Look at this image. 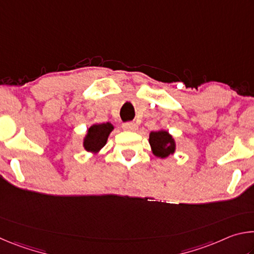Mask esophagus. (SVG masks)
Returning <instances> with one entry per match:
<instances>
[{"label":"esophagus","instance_id":"1","mask_svg":"<svg viewBox=\"0 0 254 254\" xmlns=\"http://www.w3.org/2000/svg\"><path fill=\"white\" fill-rule=\"evenodd\" d=\"M123 128L126 131H136L137 130V126H136L135 123L127 122V123H124L123 124Z\"/></svg>","mask_w":254,"mask_h":254}]
</instances>
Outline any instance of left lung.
Wrapping results in <instances>:
<instances>
[{"instance_id": "obj_1", "label": "left lung", "mask_w": 254, "mask_h": 254, "mask_svg": "<svg viewBox=\"0 0 254 254\" xmlns=\"http://www.w3.org/2000/svg\"><path fill=\"white\" fill-rule=\"evenodd\" d=\"M149 143L152 153L160 159L173 156L176 152V147H177L174 136L165 128L150 132Z\"/></svg>"}]
</instances>
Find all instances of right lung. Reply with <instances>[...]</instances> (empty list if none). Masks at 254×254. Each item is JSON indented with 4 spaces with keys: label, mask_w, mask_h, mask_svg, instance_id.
I'll return each instance as SVG.
<instances>
[{
    "label": "right lung",
    "mask_w": 254,
    "mask_h": 254,
    "mask_svg": "<svg viewBox=\"0 0 254 254\" xmlns=\"http://www.w3.org/2000/svg\"><path fill=\"white\" fill-rule=\"evenodd\" d=\"M114 126L110 122L95 123L87 128L83 139V147L87 152L97 154L107 142Z\"/></svg>",
    "instance_id": "right-lung-1"
}]
</instances>
